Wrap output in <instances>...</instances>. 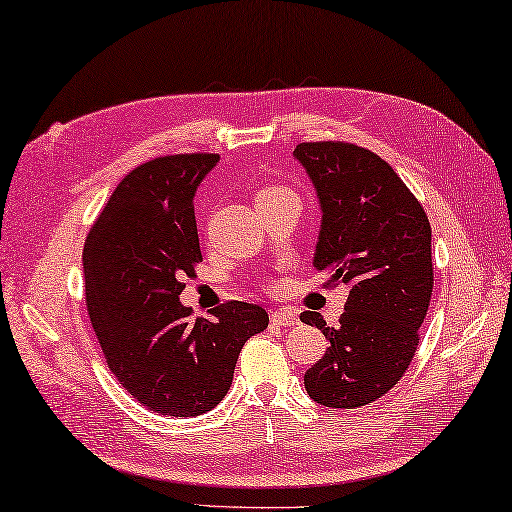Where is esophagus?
<instances>
[{
  "label": "esophagus",
  "mask_w": 512,
  "mask_h": 512,
  "mask_svg": "<svg viewBox=\"0 0 512 512\" xmlns=\"http://www.w3.org/2000/svg\"><path fill=\"white\" fill-rule=\"evenodd\" d=\"M272 322H274V325H281V327H293V325H297V322H300V318H297L295 311L283 309V311L272 313Z\"/></svg>",
  "instance_id": "obj_1"
}]
</instances>
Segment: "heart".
<instances>
[{"mask_svg":"<svg viewBox=\"0 0 512 512\" xmlns=\"http://www.w3.org/2000/svg\"><path fill=\"white\" fill-rule=\"evenodd\" d=\"M277 192H286V187H265V190L256 194V199H261V196H267V194H277Z\"/></svg>","mask_w":512,"mask_h":512,"instance_id":"b5f03b06","label":"heart"}]
</instances>
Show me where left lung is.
Instances as JSON below:
<instances>
[{
    "instance_id": "left-lung-1",
    "label": "left lung",
    "mask_w": 512,
    "mask_h": 512,
    "mask_svg": "<svg viewBox=\"0 0 512 512\" xmlns=\"http://www.w3.org/2000/svg\"><path fill=\"white\" fill-rule=\"evenodd\" d=\"M293 155L316 187L322 222L313 267L327 288H350L338 327L316 311L329 348L304 373L306 393L325 407L355 410L393 389L419 345L432 295L426 210L380 155L345 141H306Z\"/></svg>"
}]
</instances>
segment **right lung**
<instances>
[{"mask_svg":"<svg viewBox=\"0 0 512 512\" xmlns=\"http://www.w3.org/2000/svg\"><path fill=\"white\" fill-rule=\"evenodd\" d=\"M215 153L164 155L125 176L84 242L86 309L109 371L141 405L199 416L222 403L263 306L226 302L192 320L180 304L201 261L194 194Z\"/></svg>","mask_w":512,"mask_h":512,"instance_id":"right-lung-1","label":"right lung"}]
</instances>
